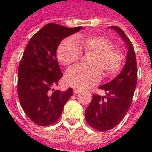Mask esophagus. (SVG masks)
I'll list each match as a JSON object with an SVG mask.
<instances>
[{
  "label": "esophagus",
  "mask_w": 152,
  "mask_h": 152,
  "mask_svg": "<svg viewBox=\"0 0 152 152\" xmlns=\"http://www.w3.org/2000/svg\"><path fill=\"white\" fill-rule=\"evenodd\" d=\"M80 91H81L80 90V89H77V88H75V89H73L74 94H78V93H80Z\"/></svg>",
  "instance_id": "1"
}]
</instances>
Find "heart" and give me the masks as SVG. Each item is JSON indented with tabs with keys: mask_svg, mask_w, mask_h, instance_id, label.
Returning <instances> with one entry per match:
<instances>
[{
	"mask_svg": "<svg viewBox=\"0 0 152 152\" xmlns=\"http://www.w3.org/2000/svg\"><path fill=\"white\" fill-rule=\"evenodd\" d=\"M81 50L95 54L91 63L92 68L88 69L80 65L69 68L64 75L67 85L87 89L99 82L101 69L107 76L114 75L120 70L123 61L122 53L113 47L108 39L102 36H77L76 41L72 39H64L57 49V59L64 65L71 64L80 59Z\"/></svg>",
	"mask_w": 152,
	"mask_h": 152,
	"instance_id": "1",
	"label": "heart"
}]
</instances>
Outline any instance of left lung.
Segmentation results:
<instances>
[{
    "label": "left lung",
    "instance_id": "8db88e82",
    "mask_svg": "<svg viewBox=\"0 0 152 152\" xmlns=\"http://www.w3.org/2000/svg\"><path fill=\"white\" fill-rule=\"evenodd\" d=\"M115 30L127 45L128 53L124 69L110 83L101 85L106 95L94 94L92 100L85 110V119L88 125L100 132L115 127L122 120L131 106L137 82V64L136 53L132 42L120 27Z\"/></svg>",
    "mask_w": 152,
    "mask_h": 152
}]
</instances>
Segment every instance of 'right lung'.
<instances>
[{"label":"right lung","mask_w":152,"mask_h":152,"mask_svg":"<svg viewBox=\"0 0 152 152\" xmlns=\"http://www.w3.org/2000/svg\"><path fill=\"white\" fill-rule=\"evenodd\" d=\"M81 28L48 23L32 36L25 48L18 69L17 92L26 115L36 125L56 122L72 95V88L65 91L53 89L63 76L56 52L62 39Z\"/></svg>","instance_id":"obj_1"}]
</instances>
